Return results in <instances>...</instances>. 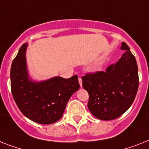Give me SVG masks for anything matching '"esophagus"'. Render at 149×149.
I'll return each mask as SVG.
<instances>
[{"label":"esophagus","instance_id":"esophagus-1","mask_svg":"<svg viewBox=\"0 0 149 149\" xmlns=\"http://www.w3.org/2000/svg\"><path fill=\"white\" fill-rule=\"evenodd\" d=\"M78 81H79L80 86H81V88H82V79L81 77H78Z\"/></svg>","mask_w":149,"mask_h":149}]
</instances>
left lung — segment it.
I'll return each instance as SVG.
<instances>
[{
	"mask_svg": "<svg viewBox=\"0 0 149 149\" xmlns=\"http://www.w3.org/2000/svg\"><path fill=\"white\" fill-rule=\"evenodd\" d=\"M121 58L106 72L86 74L82 77L84 89L89 94L88 107L96 118L112 120L120 117L133 103L139 88L136 58L126 42Z\"/></svg>",
	"mask_w": 149,
	"mask_h": 149,
	"instance_id": "8db88e82",
	"label": "left lung"
}]
</instances>
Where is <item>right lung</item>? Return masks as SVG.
I'll list each match as a JSON object with an SVG mask.
<instances>
[{
  "mask_svg": "<svg viewBox=\"0 0 149 149\" xmlns=\"http://www.w3.org/2000/svg\"><path fill=\"white\" fill-rule=\"evenodd\" d=\"M28 46L24 43L12 62L10 86L14 101L22 113L39 124H52L59 120L72 94L80 88L78 78L52 77L35 81L29 76L26 59Z\"/></svg>",
  "mask_w": 149,
  "mask_h": 149,
  "instance_id": "1",
  "label": "right lung"
}]
</instances>
